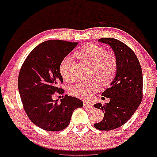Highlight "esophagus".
Returning a JSON list of instances; mask_svg holds the SVG:
<instances>
[{"label": "esophagus", "mask_w": 157, "mask_h": 157, "mask_svg": "<svg viewBox=\"0 0 157 157\" xmlns=\"http://www.w3.org/2000/svg\"><path fill=\"white\" fill-rule=\"evenodd\" d=\"M83 107L85 108V109H93L94 108V105H92L91 103H90V102H84L83 103Z\"/></svg>", "instance_id": "esophagus-1"}]
</instances>
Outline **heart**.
I'll return each instance as SVG.
<instances>
[{"label":"heart","instance_id":"b5f03b06","mask_svg":"<svg viewBox=\"0 0 157 157\" xmlns=\"http://www.w3.org/2000/svg\"><path fill=\"white\" fill-rule=\"evenodd\" d=\"M76 56L82 59L92 63V75L98 77L103 83H108L112 79L117 69V60L112 53L106 52L103 47L95 44H86L75 52ZM71 56H67L59 63V73L65 81L74 79L72 73ZM101 84L96 78L80 81L72 86L70 92L77 98L88 99L99 91Z\"/></svg>","mask_w":157,"mask_h":157}]
</instances>
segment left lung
<instances>
[{
	"label": "left lung",
	"mask_w": 157,
	"mask_h": 157,
	"mask_svg": "<svg viewBox=\"0 0 157 157\" xmlns=\"http://www.w3.org/2000/svg\"><path fill=\"white\" fill-rule=\"evenodd\" d=\"M98 41L109 45L117 60L115 78L111 86L102 93V96L110 101L105 105H94L104 112L103 120L94 124L95 128L111 130L125 124L141 104L143 77L138 58L127 45L112 37L101 38Z\"/></svg>",
	"instance_id": "left-lung-1"
}]
</instances>
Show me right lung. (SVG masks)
<instances>
[{"instance_id": "obj_1", "label": "right lung", "mask_w": 157, "mask_h": 157, "mask_svg": "<svg viewBox=\"0 0 157 157\" xmlns=\"http://www.w3.org/2000/svg\"><path fill=\"white\" fill-rule=\"evenodd\" d=\"M78 42L48 40L30 52L23 62L18 78V88L23 109L30 121L48 131H59L70 123L72 113L82 108V101L65 95L60 102L52 99L63 82L59 63L76 47Z\"/></svg>"}]
</instances>
